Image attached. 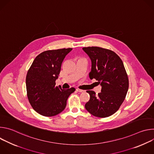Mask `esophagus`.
Here are the masks:
<instances>
[{"instance_id":"obj_1","label":"esophagus","mask_w":154,"mask_h":154,"mask_svg":"<svg viewBox=\"0 0 154 154\" xmlns=\"http://www.w3.org/2000/svg\"><path fill=\"white\" fill-rule=\"evenodd\" d=\"M76 91H78V92H80V93H83V92H84V91H85L84 90H80V89H79V88H76Z\"/></svg>"}]
</instances>
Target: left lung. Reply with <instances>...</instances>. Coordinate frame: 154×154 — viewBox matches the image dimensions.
<instances>
[{
    "label": "left lung",
    "mask_w": 154,
    "mask_h": 154,
    "mask_svg": "<svg viewBox=\"0 0 154 154\" xmlns=\"http://www.w3.org/2000/svg\"><path fill=\"white\" fill-rule=\"evenodd\" d=\"M91 60L90 79L102 86L97 95L86 91L90 99L85 106L94 116L106 118L116 113L124 102L128 89V79L120 57L113 51L99 47L83 48Z\"/></svg>",
    "instance_id": "8db88e82"
}]
</instances>
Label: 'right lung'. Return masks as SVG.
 Here are the masks:
<instances>
[{
	"mask_svg": "<svg viewBox=\"0 0 154 154\" xmlns=\"http://www.w3.org/2000/svg\"><path fill=\"white\" fill-rule=\"evenodd\" d=\"M72 48L46 51L39 54L33 61L26 76L29 101L39 114L54 116L63 112L67 99L74 88L61 89L55 85L62 62Z\"/></svg>",
	"mask_w": 154,
	"mask_h": 154,
	"instance_id": "1",
	"label": "right lung"
}]
</instances>
